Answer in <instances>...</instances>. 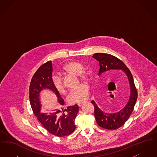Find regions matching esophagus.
I'll list each match as a JSON object with an SVG mask.
<instances>
[{
  "instance_id": "esophagus-1",
  "label": "esophagus",
  "mask_w": 157,
  "mask_h": 157,
  "mask_svg": "<svg viewBox=\"0 0 157 157\" xmlns=\"http://www.w3.org/2000/svg\"><path fill=\"white\" fill-rule=\"evenodd\" d=\"M83 104V102H81V103H78V105L79 107H81Z\"/></svg>"
}]
</instances>
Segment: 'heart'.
Masks as SVG:
<instances>
[{
    "label": "heart",
    "instance_id": "1",
    "mask_svg": "<svg viewBox=\"0 0 157 157\" xmlns=\"http://www.w3.org/2000/svg\"><path fill=\"white\" fill-rule=\"evenodd\" d=\"M83 66L81 63L72 61L65 64L62 67V71L71 75H78L82 81H86L89 78L88 73L83 70ZM53 85L56 90L59 93L65 92V87L62 79L58 76L53 78ZM90 88L88 85L82 84L78 86L75 90H72L68 96L67 100L71 104H77L84 102L89 96Z\"/></svg>",
    "mask_w": 157,
    "mask_h": 157
}]
</instances>
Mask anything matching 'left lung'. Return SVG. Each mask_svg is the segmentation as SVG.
Instances as JSON below:
<instances>
[{
    "label": "left lung",
    "mask_w": 157,
    "mask_h": 157,
    "mask_svg": "<svg viewBox=\"0 0 157 157\" xmlns=\"http://www.w3.org/2000/svg\"><path fill=\"white\" fill-rule=\"evenodd\" d=\"M94 59L99 63V71L98 75L104 72L114 70H122L127 75L130 85V96L125 107L119 112L115 113L104 112L95 103L92 101L91 103L94 106V115L98 125L106 129L113 130L122 127L129 118L133 111L135 105L137 100L138 94L135 86L133 76L129 69L124 63L117 57L108 53H97L93 55Z\"/></svg>",
    "instance_id": "left-lung-1"
}]
</instances>
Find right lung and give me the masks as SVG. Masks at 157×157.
I'll return each mask as SVG.
<instances>
[{
	"label": "right lung",
	"mask_w": 157,
	"mask_h": 157,
	"mask_svg": "<svg viewBox=\"0 0 157 157\" xmlns=\"http://www.w3.org/2000/svg\"><path fill=\"white\" fill-rule=\"evenodd\" d=\"M52 71L51 61L46 62L39 67L30 82L29 100L33 113L43 127L51 134L62 137L72 134L75 131V118L79 107L75 104L67 106L66 109L63 108L64 101L53 85ZM45 89L52 91L57 95L60 104L59 109L48 114L40 112L41 105L40 94Z\"/></svg>",
	"instance_id": "1"
}]
</instances>
